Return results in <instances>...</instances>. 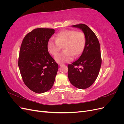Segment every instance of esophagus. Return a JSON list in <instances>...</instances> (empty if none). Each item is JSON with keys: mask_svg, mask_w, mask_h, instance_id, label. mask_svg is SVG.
<instances>
[{"mask_svg": "<svg viewBox=\"0 0 124 124\" xmlns=\"http://www.w3.org/2000/svg\"><path fill=\"white\" fill-rule=\"evenodd\" d=\"M58 65H59V66H62V63H61V62H58Z\"/></svg>", "mask_w": 124, "mask_h": 124, "instance_id": "34e87169", "label": "esophagus"}]
</instances>
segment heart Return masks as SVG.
Listing matches in <instances>:
<instances>
[{"label": "heart", "instance_id": "1", "mask_svg": "<svg viewBox=\"0 0 124 124\" xmlns=\"http://www.w3.org/2000/svg\"><path fill=\"white\" fill-rule=\"evenodd\" d=\"M85 44V36L82 31L74 30H63L58 33L55 40L50 39L47 42L49 53L56 56L64 46L65 50L55 57L58 62H68L72 60L74 55L78 56L83 51Z\"/></svg>", "mask_w": 124, "mask_h": 124}]
</instances>
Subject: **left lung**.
I'll use <instances>...</instances> for the list:
<instances>
[{"mask_svg":"<svg viewBox=\"0 0 124 124\" xmlns=\"http://www.w3.org/2000/svg\"><path fill=\"white\" fill-rule=\"evenodd\" d=\"M82 30L85 36L83 53L77 61L68 65V76L70 83L80 89H86L94 83L101 65L100 44L95 33L84 24L73 25Z\"/></svg>","mask_w":124,"mask_h":124,"instance_id":"obj_1","label":"left lung"}]
</instances>
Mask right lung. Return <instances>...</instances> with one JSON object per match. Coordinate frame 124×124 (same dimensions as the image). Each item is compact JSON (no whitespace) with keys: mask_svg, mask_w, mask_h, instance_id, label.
I'll list each match as a JSON object with an SVG mask.
<instances>
[{"mask_svg":"<svg viewBox=\"0 0 124 124\" xmlns=\"http://www.w3.org/2000/svg\"><path fill=\"white\" fill-rule=\"evenodd\" d=\"M55 32L52 28H36L28 33L22 41L18 65L24 84L36 93L53 86L58 66L48 53L47 42Z\"/></svg>","mask_w":124,"mask_h":124,"instance_id":"add662e5","label":"right lung"}]
</instances>
